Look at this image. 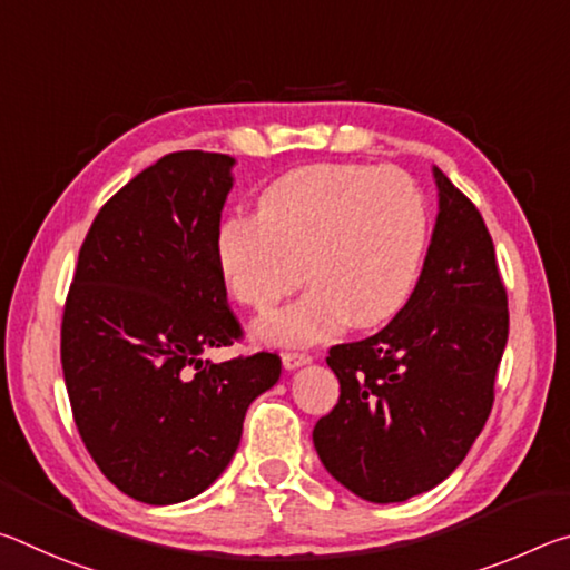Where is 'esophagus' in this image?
Wrapping results in <instances>:
<instances>
[{"mask_svg": "<svg viewBox=\"0 0 570 570\" xmlns=\"http://www.w3.org/2000/svg\"><path fill=\"white\" fill-rule=\"evenodd\" d=\"M282 362H284V370H298V366H304V364H308L312 362V356L308 354H304V352H284L282 354Z\"/></svg>", "mask_w": 570, "mask_h": 570, "instance_id": "1", "label": "esophagus"}]
</instances>
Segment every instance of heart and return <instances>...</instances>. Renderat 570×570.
I'll return each instance as SVG.
<instances>
[{
    "label": "heart",
    "mask_w": 570,
    "mask_h": 570,
    "mask_svg": "<svg viewBox=\"0 0 570 570\" xmlns=\"http://www.w3.org/2000/svg\"><path fill=\"white\" fill-rule=\"evenodd\" d=\"M256 216L216 230L214 256L226 292L268 312L302 284L312 288L256 324V340L306 346L344 324L392 320L417 284L430 246V206L397 168L320 163L288 170L258 193Z\"/></svg>",
    "instance_id": "heart-1"
}]
</instances>
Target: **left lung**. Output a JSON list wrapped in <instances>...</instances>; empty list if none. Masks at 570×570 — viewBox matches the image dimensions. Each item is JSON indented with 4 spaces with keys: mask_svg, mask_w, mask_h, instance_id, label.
Returning a JSON list of instances; mask_svg holds the SVG:
<instances>
[{
    "mask_svg": "<svg viewBox=\"0 0 570 570\" xmlns=\"http://www.w3.org/2000/svg\"><path fill=\"white\" fill-rule=\"evenodd\" d=\"M438 218L422 274L397 316L326 364L340 402L316 422L322 465L370 503L440 485L480 435L508 342V296L480 210L432 168Z\"/></svg>",
    "mask_w": 570,
    "mask_h": 570,
    "instance_id": "left-lung-1",
    "label": "left lung"
}]
</instances>
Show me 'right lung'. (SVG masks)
Masks as SVG:
<instances>
[{"mask_svg":"<svg viewBox=\"0 0 570 570\" xmlns=\"http://www.w3.org/2000/svg\"><path fill=\"white\" fill-rule=\"evenodd\" d=\"M236 160L180 150L138 173L85 236L62 316V372L85 448L140 503L196 498L228 468L248 404L282 377L240 336L214 240Z\"/></svg>","mask_w":570,"mask_h":570,"instance_id":"right-lung-1","label":"right lung"}]
</instances>
